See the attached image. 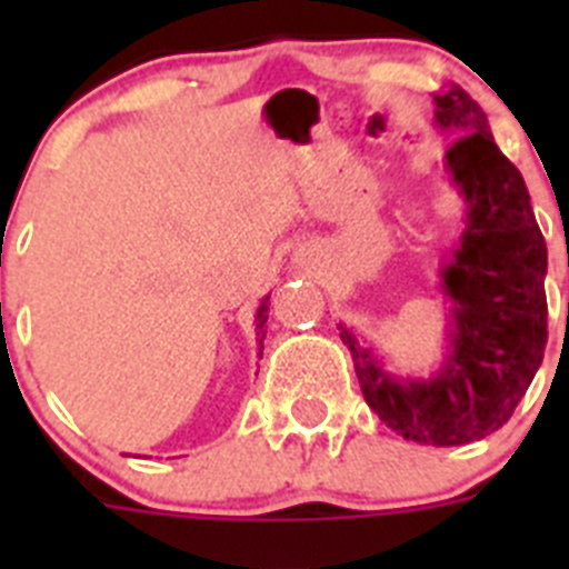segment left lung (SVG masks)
I'll return each instance as SVG.
<instances>
[{
    "mask_svg": "<svg viewBox=\"0 0 569 569\" xmlns=\"http://www.w3.org/2000/svg\"><path fill=\"white\" fill-rule=\"evenodd\" d=\"M433 102L436 128L459 136L447 170L467 202L459 248L441 268V293L453 305L445 361L433 379H399L353 330H339L370 410L407 441L456 447L507 425L545 359L547 244L525 179L492 142L479 102L459 84Z\"/></svg>",
    "mask_w": 569,
    "mask_h": 569,
    "instance_id": "1",
    "label": "left lung"
}]
</instances>
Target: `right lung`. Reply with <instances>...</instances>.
Returning <instances> with one entry per match:
<instances>
[{
	"mask_svg": "<svg viewBox=\"0 0 569 569\" xmlns=\"http://www.w3.org/2000/svg\"><path fill=\"white\" fill-rule=\"evenodd\" d=\"M264 321H268V299L261 301V308H259V313H256V330H259V359H261V339H264Z\"/></svg>",
	"mask_w": 569,
	"mask_h": 569,
	"instance_id": "right-lung-1",
	"label": "right lung"
}]
</instances>
